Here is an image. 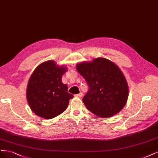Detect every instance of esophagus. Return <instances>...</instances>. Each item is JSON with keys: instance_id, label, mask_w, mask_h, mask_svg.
Segmentation results:
<instances>
[{"instance_id": "34e87169", "label": "esophagus", "mask_w": 158, "mask_h": 158, "mask_svg": "<svg viewBox=\"0 0 158 158\" xmlns=\"http://www.w3.org/2000/svg\"><path fill=\"white\" fill-rule=\"evenodd\" d=\"M83 95V94L82 93H79V94H75V96H77V97H79V98H81V97H82Z\"/></svg>"}]
</instances>
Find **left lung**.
Masks as SVG:
<instances>
[{
    "instance_id": "obj_1",
    "label": "left lung",
    "mask_w": 158,
    "mask_h": 158,
    "mask_svg": "<svg viewBox=\"0 0 158 158\" xmlns=\"http://www.w3.org/2000/svg\"><path fill=\"white\" fill-rule=\"evenodd\" d=\"M89 86L83 102L90 111L100 118H111L126 104L129 87L120 69L104 58L76 65Z\"/></svg>"
}]
</instances>
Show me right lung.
<instances>
[{
  "instance_id": "add662e5",
  "label": "right lung",
  "mask_w": 158,
  "mask_h": 158,
  "mask_svg": "<svg viewBox=\"0 0 158 158\" xmlns=\"http://www.w3.org/2000/svg\"><path fill=\"white\" fill-rule=\"evenodd\" d=\"M67 71L53 60L40 64L34 70L27 86L26 96L30 108L37 115L52 119L67 109L73 95L68 92L62 77Z\"/></svg>"
}]
</instances>
